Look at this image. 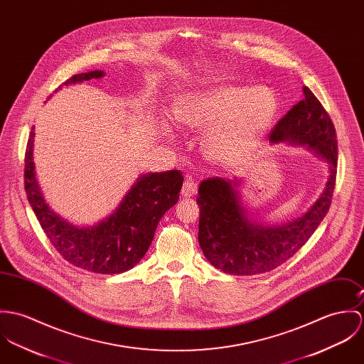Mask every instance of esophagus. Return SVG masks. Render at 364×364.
I'll use <instances>...</instances> for the list:
<instances>
[{"label":"esophagus","mask_w":364,"mask_h":364,"mask_svg":"<svg viewBox=\"0 0 364 364\" xmlns=\"http://www.w3.org/2000/svg\"><path fill=\"white\" fill-rule=\"evenodd\" d=\"M197 190H198L197 183L193 180L191 176H187L186 181L183 184V188H181L183 197H194L197 194Z\"/></svg>","instance_id":"34e87169"}]
</instances>
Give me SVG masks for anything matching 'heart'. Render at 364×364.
Here are the masks:
<instances>
[{"label": "heart", "mask_w": 364, "mask_h": 364, "mask_svg": "<svg viewBox=\"0 0 364 364\" xmlns=\"http://www.w3.org/2000/svg\"><path fill=\"white\" fill-rule=\"evenodd\" d=\"M274 92L258 86H225L186 95L173 109L180 125L202 129L203 148L216 162L235 164L247 158L274 120Z\"/></svg>", "instance_id": "heart-1"}]
</instances>
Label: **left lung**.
<instances>
[{
	"instance_id": "left-lung-1",
	"label": "left lung",
	"mask_w": 364,
	"mask_h": 364,
	"mask_svg": "<svg viewBox=\"0 0 364 364\" xmlns=\"http://www.w3.org/2000/svg\"><path fill=\"white\" fill-rule=\"evenodd\" d=\"M304 97L274 128L269 142L304 146L328 164L323 191L307 212L284 223L267 225L242 201V178H206L200 184L198 242L205 258L230 275L269 272L293 257L326 215L336 178L335 128L323 105L304 86Z\"/></svg>"
}]
</instances>
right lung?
<instances>
[{"label":"right lung","instance_id":"1","mask_svg":"<svg viewBox=\"0 0 364 364\" xmlns=\"http://www.w3.org/2000/svg\"><path fill=\"white\" fill-rule=\"evenodd\" d=\"M103 75L99 70L77 74L58 89ZM33 144L35 132L31 131L25 155V190L41 229L57 251L70 264L95 274L113 275L134 268L146 254L163 215L180 198L184 181L181 171L141 174L113 213L93 226H77L46 201L35 170Z\"/></svg>","mask_w":364,"mask_h":364}]
</instances>
